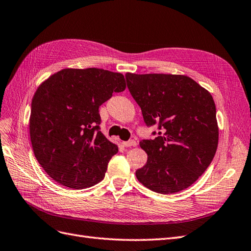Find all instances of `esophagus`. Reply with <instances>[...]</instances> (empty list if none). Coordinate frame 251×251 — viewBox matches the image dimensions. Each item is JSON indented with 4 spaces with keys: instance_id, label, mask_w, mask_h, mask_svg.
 Here are the masks:
<instances>
[{
    "instance_id": "obj_1",
    "label": "esophagus",
    "mask_w": 251,
    "mask_h": 251,
    "mask_svg": "<svg viewBox=\"0 0 251 251\" xmlns=\"http://www.w3.org/2000/svg\"><path fill=\"white\" fill-rule=\"evenodd\" d=\"M123 145L125 147H130V146H137V142H135L134 140H129V141H126V142H123Z\"/></svg>"
}]
</instances>
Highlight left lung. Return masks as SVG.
<instances>
[{
    "instance_id": "1",
    "label": "left lung",
    "mask_w": 251,
    "mask_h": 251,
    "mask_svg": "<svg viewBox=\"0 0 251 251\" xmlns=\"http://www.w3.org/2000/svg\"><path fill=\"white\" fill-rule=\"evenodd\" d=\"M125 77L146 126L159 129L154 139L140 142L148 160L135 171L137 178L163 195L186 189L208 168L218 148L211 95L186 75L128 73Z\"/></svg>"
}]
</instances>
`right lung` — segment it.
Returning a JSON list of instances; mask_svg holds the SVG:
<instances>
[{"label": "right lung", "mask_w": 251, "mask_h": 251, "mask_svg": "<svg viewBox=\"0 0 251 251\" xmlns=\"http://www.w3.org/2000/svg\"><path fill=\"white\" fill-rule=\"evenodd\" d=\"M125 88L123 75L99 68L63 69L40 85L30 139L40 165L55 182L83 189L103 180L118 146L100 131L99 108Z\"/></svg>", "instance_id": "1"}]
</instances>
